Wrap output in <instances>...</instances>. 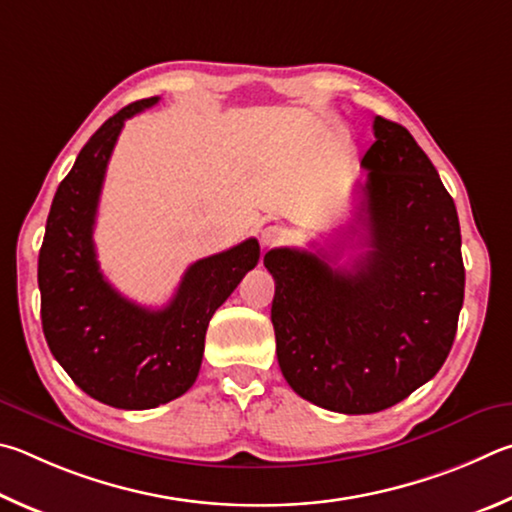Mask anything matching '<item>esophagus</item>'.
Returning a JSON list of instances; mask_svg holds the SVG:
<instances>
[{"label":"esophagus","instance_id":"obj_1","mask_svg":"<svg viewBox=\"0 0 512 512\" xmlns=\"http://www.w3.org/2000/svg\"><path fill=\"white\" fill-rule=\"evenodd\" d=\"M288 229L279 227V224H270V227H265L261 231V242L263 247H276V245H283L285 240H288Z\"/></svg>","mask_w":512,"mask_h":512}]
</instances>
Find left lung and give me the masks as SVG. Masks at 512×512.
Masks as SVG:
<instances>
[{
    "label": "left lung",
    "mask_w": 512,
    "mask_h": 512,
    "mask_svg": "<svg viewBox=\"0 0 512 512\" xmlns=\"http://www.w3.org/2000/svg\"><path fill=\"white\" fill-rule=\"evenodd\" d=\"M369 170L357 184L364 254L351 270L279 247L272 324L283 378L339 414H375L441 369L459 324L465 270L452 195L407 128L373 119ZM357 233V229H353Z\"/></svg>",
    "instance_id": "left-lung-1"
}]
</instances>
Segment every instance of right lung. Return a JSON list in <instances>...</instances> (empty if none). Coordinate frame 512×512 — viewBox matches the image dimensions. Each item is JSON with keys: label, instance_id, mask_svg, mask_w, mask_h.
I'll return each mask as SVG.
<instances>
[{"label": "right lung", "instance_id": "add662e5", "mask_svg": "<svg viewBox=\"0 0 512 512\" xmlns=\"http://www.w3.org/2000/svg\"><path fill=\"white\" fill-rule=\"evenodd\" d=\"M157 101L123 107L78 152L53 197L38 258L42 330L53 357L87 396L116 409H155L193 387L213 312L261 258L256 238L202 258L159 310L105 281L92 233L107 161L123 123Z\"/></svg>", "mask_w": 512, "mask_h": 512}]
</instances>
